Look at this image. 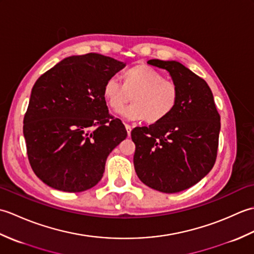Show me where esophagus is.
Returning <instances> with one entry per match:
<instances>
[{"label": "esophagus", "instance_id": "esophagus-1", "mask_svg": "<svg viewBox=\"0 0 254 254\" xmlns=\"http://www.w3.org/2000/svg\"><path fill=\"white\" fill-rule=\"evenodd\" d=\"M124 126H126V128H127V135L130 136L131 135V131H132V127H131V126L130 124H124Z\"/></svg>", "mask_w": 254, "mask_h": 254}]
</instances>
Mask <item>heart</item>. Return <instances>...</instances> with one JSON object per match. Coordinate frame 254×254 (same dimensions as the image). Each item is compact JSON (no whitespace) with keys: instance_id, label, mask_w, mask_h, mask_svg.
<instances>
[{"instance_id":"1","label":"heart","mask_w":254,"mask_h":254,"mask_svg":"<svg viewBox=\"0 0 254 254\" xmlns=\"http://www.w3.org/2000/svg\"><path fill=\"white\" fill-rule=\"evenodd\" d=\"M122 85L116 78L107 79L102 86V97L112 111L119 112L132 96L133 105L121 112L131 120H145L157 124L166 120L176 109L179 90L171 80L146 64H136L122 76Z\"/></svg>"}]
</instances>
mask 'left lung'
Segmentation results:
<instances>
[{
	"mask_svg": "<svg viewBox=\"0 0 254 254\" xmlns=\"http://www.w3.org/2000/svg\"><path fill=\"white\" fill-rule=\"evenodd\" d=\"M166 69L178 90L174 112L157 124L133 128L134 168L144 185L164 193L191 188L212 170L217 156L220 117L212 90L180 62L153 59Z\"/></svg>",
	"mask_w": 254,
	"mask_h": 254,
	"instance_id": "1",
	"label": "left lung"
}]
</instances>
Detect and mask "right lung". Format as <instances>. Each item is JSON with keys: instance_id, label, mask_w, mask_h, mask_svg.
Wrapping results in <instances>:
<instances>
[{"instance_id": "add662e5", "label": "right lung", "mask_w": 254, "mask_h": 254, "mask_svg": "<svg viewBox=\"0 0 254 254\" xmlns=\"http://www.w3.org/2000/svg\"><path fill=\"white\" fill-rule=\"evenodd\" d=\"M126 65L99 53L72 56L37 79L23 131L31 168L47 186L83 192L101 180L107 157L127 135L109 115L102 86Z\"/></svg>"}]
</instances>
